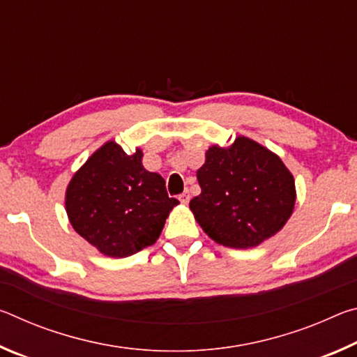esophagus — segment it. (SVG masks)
Segmentation results:
<instances>
[{"label": "esophagus", "instance_id": "esophagus-1", "mask_svg": "<svg viewBox=\"0 0 357 357\" xmlns=\"http://www.w3.org/2000/svg\"><path fill=\"white\" fill-rule=\"evenodd\" d=\"M189 200H190L189 192H184V193H181V195H179V202L183 204H187V203H189Z\"/></svg>", "mask_w": 357, "mask_h": 357}]
</instances>
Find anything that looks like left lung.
I'll list each match as a JSON object with an SVG mask.
<instances>
[{
  "label": "left lung",
  "instance_id": "left-lung-1",
  "mask_svg": "<svg viewBox=\"0 0 357 357\" xmlns=\"http://www.w3.org/2000/svg\"><path fill=\"white\" fill-rule=\"evenodd\" d=\"M202 193L189 206L217 244L252 249L273 238L293 214L296 185L282 159L244 135L213 144L197 172Z\"/></svg>",
  "mask_w": 357,
  "mask_h": 357
}]
</instances>
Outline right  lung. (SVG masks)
Here are the masks:
<instances>
[{"label": "right lung", "mask_w": 357, "mask_h": 357, "mask_svg": "<svg viewBox=\"0 0 357 357\" xmlns=\"http://www.w3.org/2000/svg\"><path fill=\"white\" fill-rule=\"evenodd\" d=\"M142 159L140 148L129 155L110 140L88 157L66 189L70 225L105 257L126 258L153 245L179 203Z\"/></svg>", "instance_id": "add662e5"}]
</instances>
